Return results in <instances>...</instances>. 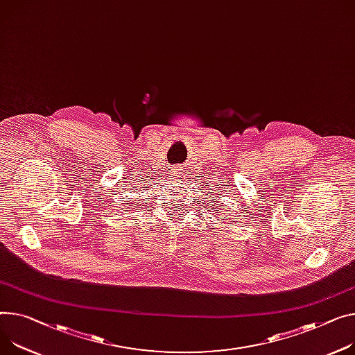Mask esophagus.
I'll return each mask as SVG.
<instances>
[{
	"label": "esophagus",
	"mask_w": 355,
	"mask_h": 355,
	"mask_svg": "<svg viewBox=\"0 0 355 355\" xmlns=\"http://www.w3.org/2000/svg\"><path fill=\"white\" fill-rule=\"evenodd\" d=\"M176 171H178V169H176Z\"/></svg>",
	"instance_id": "obj_1"
}]
</instances>
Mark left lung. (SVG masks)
I'll return each instance as SVG.
<instances>
[{"mask_svg": "<svg viewBox=\"0 0 355 355\" xmlns=\"http://www.w3.org/2000/svg\"><path fill=\"white\" fill-rule=\"evenodd\" d=\"M225 219H229V217H225Z\"/></svg>", "mask_w": 355, "mask_h": 355, "instance_id": "1", "label": "left lung"}]
</instances>
